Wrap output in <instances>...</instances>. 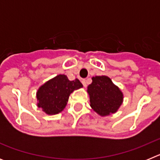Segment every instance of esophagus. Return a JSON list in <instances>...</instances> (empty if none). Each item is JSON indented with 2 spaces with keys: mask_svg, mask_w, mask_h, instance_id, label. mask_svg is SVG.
Instances as JSON below:
<instances>
[{
  "mask_svg": "<svg viewBox=\"0 0 160 160\" xmlns=\"http://www.w3.org/2000/svg\"><path fill=\"white\" fill-rule=\"evenodd\" d=\"M82 83L83 84V86H84L85 87H87V79H82Z\"/></svg>",
  "mask_w": 160,
  "mask_h": 160,
  "instance_id": "1",
  "label": "esophagus"
}]
</instances>
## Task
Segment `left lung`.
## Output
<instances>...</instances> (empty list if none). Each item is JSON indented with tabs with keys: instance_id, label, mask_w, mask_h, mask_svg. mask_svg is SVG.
Returning a JSON list of instances; mask_svg holds the SVG:
<instances>
[{
	"instance_id": "8db88e82",
	"label": "left lung",
	"mask_w": 160,
	"mask_h": 160,
	"mask_svg": "<svg viewBox=\"0 0 160 160\" xmlns=\"http://www.w3.org/2000/svg\"><path fill=\"white\" fill-rule=\"evenodd\" d=\"M90 107L100 116H107L117 112L123 102V94L111 79L105 75L92 78L87 87Z\"/></svg>"
}]
</instances>
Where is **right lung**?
<instances>
[{
    "mask_svg": "<svg viewBox=\"0 0 160 160\" xmlns=\"http://www.w3.org/2000/svg\"><path fill=\"white\" fill-rule=\"evenodd\" d=\"M82 87L78 78L70 81L65 74H58L39 87L37 105L49 115L58 114L66 107L70 94Z\"/></svg>",
    "mask_w": 160,
    "mask_h": 160,
    "instance_id": "obj_1",
    "label": "right lung"
}]
</instances>
